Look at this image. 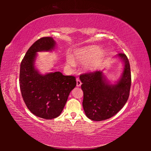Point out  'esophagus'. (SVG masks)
Here are the masks:
<instances>
[{
  "label": "esophagus",
  "instance_id": "1",
  "mask_svg": "<svg viewBox=\"0 0 151 151\" xmlns=\"http://www.w3.org/2000/svg\"><path fill=\"white\" fill-rule=\"evenodd\" d=\"M81 84H82L81 81H80L78 78L76 79V86H77V87H80V86H81Z\"/></svg>",
  "mask_w": 151,
  "mask_h": 151
}]
</instances>
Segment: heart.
<instances>
[{
  "label": "heart",
  "instance_id": "b5f03b06",
  "mask_svg": "<svg viewBox=\"0 0 151 151\" xmlns=\"http://www.w3.org/2000/svg\"><path fill=\"white\" fill-rule=\"evenodd\" d=\"M105 52L97 46L91 45L79 48L73 50L72 58H67V64L69 66L75 65V62L78 63H86L85 69L88 71H94L98 68L105 57Z\"/></svg>",
  "mask_w": 151,
  "mask_h": 151
}]
</instances>
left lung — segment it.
<instances>
[{
  "instance_id": "obj_1",
  "label": "left lung",
  "mask_w": 151,
  "mask_h": 151,
  "mask_svg": "<svg viewBox=\"0 0 151 151\" xmlns=\"http://www.w3.org/2000/svg\"><path fill=\"white\" fill-rule=\"evenodd\" d=\"M123 61L121 77L114 85L110 84L102 71L82 74L80 80L84 92L82 105L89 119L96 121L108 119L123 108L129 99L131 86V73L126 54H118Z\"/></svg>"
}]
</instances>
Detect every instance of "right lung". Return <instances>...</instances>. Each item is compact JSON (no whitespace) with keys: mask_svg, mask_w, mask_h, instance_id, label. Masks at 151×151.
<instances>
[{"mask_svg":"<svg viewBox=\"0 0 151 151\" xmlns=\"http://www.w3.org/2000/svg\"><path fill=\"white\" fill-rule=\"evenodd\" d=\"M55 45L51 37L37 40L22 59L19 74V86L25 104L34 115L46 119L59 116L70 92L76 85L73 76H64L59 71L43 75L35 69L36 53L52 50Z\"/></svg>","mask_w":151,"mask_h":151,"instance_id":"right-lung-1","label":"right lung"}]
</instances>
